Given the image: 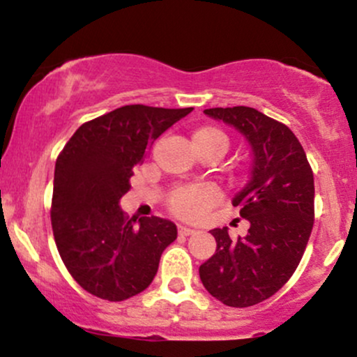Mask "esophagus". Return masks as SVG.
I'll return each instance as SVG.
<instances>
[{"instance_id": "1", "label": "esophagus", "mask_w": 357, "mask_h": 357, "mask_svg": "<svg viewBox=\"0 0 357 357\" xmlns=\"http://www.w3.org/2000/svg\"><path fill=\"white\" fill-rule=\"evenodd\" d=\"M179 233H181V235H184V236H188V235H192V233H195V230H192V228H188V227H183V225H179Z\"/></svg>"}]
</instances>
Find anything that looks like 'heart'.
Listing matches in <instances>:
<instances>
[{
    "instance_id": "obj_1",
    "label": "heart",
    "mask_w": 357,
    "mask_h": 357,
    "mask_svg": "<svg viewBox=\"0 0 357 357\" xmlns=\"http://www.w3.org/2000/svg\"><path fill=\"white\" fill-rule=\"evenodd\" d=\"M192 144H218L227 151L228 139L216 127H202L192 136ZM216 202V192L208 186L179 188L169 198V206L176 215L186 220L202 218L203 213Z\"/></svg>"
}]
</instances>
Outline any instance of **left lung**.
I'll use <instances>...</instances> for the list:
<instances>
[{
    "mask_svg": "<svg viewBox=\"0 0 357 357\" xmlns=\"http://www.w3.org/2000/svg\"><path fill=\"white\" fill-rule=\"evenodd\" d=\"M208 117L238 130L252 151L250 179L231 199L248 220L231 240L215 228L216 252L199 267L204 289L225 305L250 307L272 297L304 255L314 227V174L289 127L252 107H215Z\"/></svg>",
    "mask_w": 357,
    "mask_h": 357,
    "instance_id": "8db88e82",
    "label": "left lung"
}]
</instances>
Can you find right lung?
Instances as JSON below:
<instances>
[{
	"label": "right lung",
	"mask_w": 357,
	"mask_h": 357,
	"mask_svg": "<svg viewBox=\"0 0 357 357\" xmlns=\"http://www.w3.org/2000/svg\"><path fill=\"white\" fill-rule=\"evenodd\" d=\"M191 110L124 105L80 126L56 159L53 236L65 267L92 296L121 302L141 294L178 236L169 220H127L121 198L146 151Z\"/></svg>",
	"instance_id": "1"
}]
</instances>
